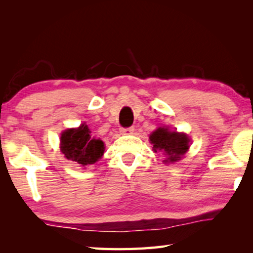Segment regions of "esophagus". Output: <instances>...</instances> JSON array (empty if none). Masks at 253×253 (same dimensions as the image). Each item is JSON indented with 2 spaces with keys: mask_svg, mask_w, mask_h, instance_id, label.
<instances>
[{
  "mask_svg": "<svg viewBox=\"0 0 253 253\" xmlns=\"http://www.w3.org/2000/svg\"><path fill=\"white\" fill-rule=\"evenodd\" d=\"M135 128L134 127H128V128H122L121 132L123 135H131L134 132Z\"/></svg>",
  "mask_w": 253,
  "mask_h": 253,
  "instance_id": "obj_1",
  "label": "esophagus"
}]
</instances>
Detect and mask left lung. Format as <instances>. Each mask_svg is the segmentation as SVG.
Returning a JSON list of instances; mask_svg holds the SVG:
<instances>
[{
	"label": "left lung",
	"mask_w": 253,
	"mask_h": 253,
	"mask_svg": "<svg viewBox=\"0 0 253 253\" xmlns=\"http://www.w3.org/2000/svg\"><path fill=\"white\" fill-rule=\"evenodd\" d=\"M149 142L153 144L154 152L164 154L166 158L163 162L169 164L182 160L190 148L191 139L185 132L169 130L168 127H158L149 135Z\"/></svg>",
	"instance_id": "obj_1"
}]
</instances>
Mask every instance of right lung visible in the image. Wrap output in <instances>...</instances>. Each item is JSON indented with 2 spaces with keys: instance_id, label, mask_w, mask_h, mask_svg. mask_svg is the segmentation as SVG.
Segmentation results:
<instances>
[{
  "instance_id": "right-lung-1",
  "label": "right lung",
  "mask_w": 253,
  "mask_h": 253,
  "mask_svg": "<svg viewBox=\"0 0 253 253\" xmlns=\"http://www.w3.org/2000/svg\"><path fill=\"white\" fill-rule=\"evenodd\" d=\"M88 126L81 124L78 128L62 131L60 137V151L67 160L83 168L95 164L104 155L105 145L99 138L90 135Z\"/></svg>"
}]
</instances>
